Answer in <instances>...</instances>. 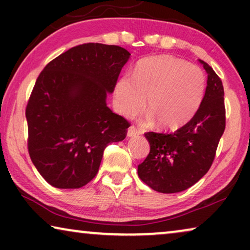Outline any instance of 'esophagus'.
I'll return each mask as SVG.
<instances>
[{"label":"esophagus","mask_w":250,"mask_h":250,"mask_svg":"<svg viewBox=\"0 0 250 250\" xmlns=\"http://www.w3.org/2000/svg\"><path fill=\"white\" fill-rule=\"evenodd\" d=\"M140 134H141V132H140V129L138 127H135V126H129L127 129L128 138H135V136H139Z\"/></svg>","instance_id":"1"}]
</instances>
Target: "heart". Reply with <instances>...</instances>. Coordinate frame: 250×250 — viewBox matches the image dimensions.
I'll return each mask as SVG.
<instances>
[{
	"instance_id": "b5f03b06",
	"label": "heart",
	"mask_w": 250,
	"mask_h": 250,
	"mask_svg": "<svg viewBox=\"0 0 250 250\" xmlns=\"http://www.w3.org/2000/svg\"><path fill=\"white\" fill-rule=\"evenodd\" d=\"M205 75L199 67L180 58L162 54L146 58L136 64L132 80L122 77L115 87V104L125 117H132L143 104L149 109V121L157 119L165 129L187 124L203 100Z\"/></svg>"
}]
</instances>
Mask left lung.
Returning a JSON list of instances; mask_svg holds the SVG:
<instances>
[{"mask_svg": "<svg viewBox=\"0 0 250 250\" xmlns=\"http://www.w3.org/2000/svg\"><path fill=\"white\" fill-rule=\"evenodd\" d=\"M203 101L192 118L173 133H146L150 152L138 166L139 177L162 193H176L197 183L210 168L225 129L224 88L209 64Z\"/></svg>", "mask_w": 250, "mask_h": 250, "instance_id": "obj_1", "label": "left lung"}]
</instances>
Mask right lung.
Here are the masks:
<instances>
[{
	"instance_id": "obj_1",
	"label": "right lung",
	"mask_w": 250,
	"mask_h": 250,
	"mask_svg": "<svg viewBox=\"0 0 250 250\" xmlns=\"http://www.w3.org/2000/svg\"><path fill=\"white\" fill-rule=\"evenodd\" d=\"M131 53L86 43L50 61L26 107L28 152L39 173L59 189H78L97 175L109 143L126 138L129 123L105 104Z\"/></svg>"
}]
</instances>
